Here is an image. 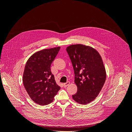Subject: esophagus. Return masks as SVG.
<instances>
[{"label": "esophagus", "instance_id": "1", "mask_svg": "<svg viewBox=\"0 0 132 132\" xmlns=\"http://www.w3.org/2000/svg\"><path fill=\"white\" fill-rule=\"evenodd\" d=\"M69 84H70V82L69 81H67V82L63 84V86H64V87H65L68 86Z\"/></svg>", "mask_w": 132, "mask_h": 132}]
</instances>
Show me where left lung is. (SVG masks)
Listing matches in <instances>:
<instances>
[{"mask_svg": "<svg viewBox=\"0 0 132 132\" xmlns=\"http://www.w3.org/2000/svg\"><path fill=\"white\" fill-rule=\"evenodd\" d=\"M75 74L77 93L75 101L86 105L98 95L106 79V69L100 54L94 48L82 44L67 47Z\"/></svg>", "mask_w": 132, "mask_h": 132, "instance_id": "obj_1", "label": "left lung"}]
</instances>
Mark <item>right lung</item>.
I'll return each instance as SVG.
<instances>
[{
  "mask_svg": "<svg viewBox=\"0 0 132 132\" xmlns=\"http://www.w3.org/2000/svg\"><path fill=\"white\" fill-rule=\"evenodd\" d=\"M61 47L39 51L28 59L23 73L22 81L32 100L44 106L54 100L61 87L55 81L51 65Z\"/></svg>",
  "mask_w": 132,
  "mask_h": 132,
  "instance_id": "1",
  "label": "right lung"
}]
</instances>
